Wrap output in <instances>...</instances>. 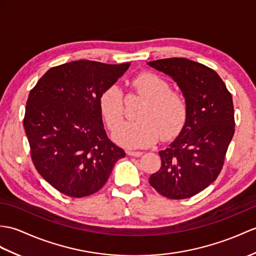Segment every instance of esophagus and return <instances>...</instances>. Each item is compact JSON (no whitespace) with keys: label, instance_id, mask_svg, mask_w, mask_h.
I'll return each mask as SVG.
<instances>
[{"label":"esophagus","instance_id":"esophagus-1","mask_svg":"<svg viewBox=\"0 0 256 256\" xmlns=\"http://www.w3.org/2000/svg\"><path fill=\"white\" fill-rule=\"evenodd\" d=\"M128 155L133 156V157H140L142 155V152H134V150H128Z\"/></svg>","mask_w":256,"mask_h":256}]
</instances>
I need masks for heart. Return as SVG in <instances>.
I'll list each match as a JSON object with an SVG mask.
<instances>
[{
  "mask_svg": "<svg viewBox=\"0 0 256 256\" xmlns=\"http://www.w3.org/2000/svg\"><path fill=\"white\" fill-rule=\"evenodd\" d=\"M132 87L145 99L138 111L140 120L124 122L123 92L112 84L101 92L98 98L100 114L110 130H116L112 138L122 146L138 148L155 144L162 135L169 140L180 132L188 116L186 100L180 94L170 90L169 82L155 73L144 72L132 80Z\"/></svg>",
  "mask_w": 256,
  "mask_h": 256,
  "instance_id": "1",
  "label": "heart"
}]
</instances>
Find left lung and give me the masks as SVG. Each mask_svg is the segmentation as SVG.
<instances>
[{
	"label": "left lung",
	"mask_w": 256,
	"mask_h": 256,
	"mask_svg": "<svg viewBox=\"0 0 256 256\" xmlns=\"http://www.w3.org/2000/svg\"><path fill=\"white\" fill-rule=\"evenodd\" d=\"M174 80L188 108L186 121L176 140L159 152L162 167L150 186L172 200L188 198L216 180L234 134L231 94L215 70L184 58L148 62Z\"/></svg>",
	"instance_id": "left-lung-1"
}]
</instances>
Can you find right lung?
Listing matches in <instances>:
<instances>
[{
    "mask_svg": "<svg viewBox=\"0 0 256 256\" xmlns=\"http://www.w3.org/2000/svg\"><path fill=\"white\" fill-rule=\"evenodd\" d=\"M130 63L80 60L50 68L30 90L24 128L32 162L44 179L70 198L104 186L126 152L104 128L98 98Z\"/></svg>",
    "mask_w": 256,
    "mask_h": 256,
    "instance_id": "add662e5",
    "label": "right lung"
}]
</instances>
